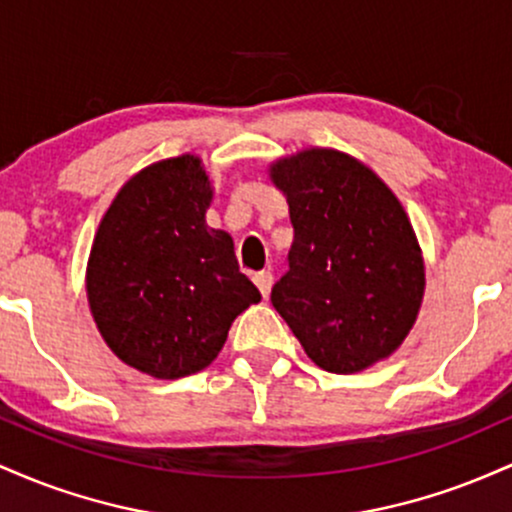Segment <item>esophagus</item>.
Returning <instances> with one entry per match:
<instances>
[{
    "mask_svg": "<svg viewBox=\"0 0 512 512\" xmlns=\"http://www.w3.org/2000/svg\"><path fill=\"white\" fill-rule=\"evenodd\" d=\"M252 281H255V286H257V289H260L262 296L267 298L269 291H272V284H274L272 272H267V269H264V272H257L255 276H252Z\"/></svg>",
    "mask_w": 512,
    "mask_h": 512,
    "instance_id": "1",
    "label": "esophagus"
}]
</instances>
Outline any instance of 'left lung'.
<instances>
[{
  "instance_id": "left-lung-1",
  "label": "left lung",
  "mask_w": 512,
  "mask_h": 512,
  "mask_svg": "<svg viewBox=\"0 0 512 512\" xmlns=\"http://www.w3.org/2000/svg\"><path fill=\"white\" fill-rule=\"evenodd\" d=\"M272 180L293 226L272 305L320 368L356 373L404 342L424 262L402 204L373 170L332 149L284 158Z\"/></svg>"
}]
</instances>
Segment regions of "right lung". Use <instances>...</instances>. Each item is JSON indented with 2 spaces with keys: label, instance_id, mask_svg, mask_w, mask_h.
<instances>
[{
  "label": "right lung",
  "instance_id": "add662e5",
  "mask_svg": "<svg viewBox=\"0 0 512 512\" xmlns=\"http://www.w3.org/2000/svg\"><path fill=\"white\" fill-rule=\"evenodd\" d=\"M209 202L199 158H168L122 187L93 240V320L117 358L154 378L207 368L231 322L260 301L231 236L204 221Z\"/></svg>",
  "mask_w": 512,
  "mask_h": 512
}]
</instances>
